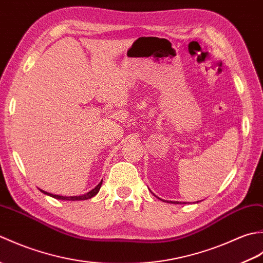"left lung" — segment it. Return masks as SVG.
<instances>
[{
	"label": "left lung",
	"instance_id": "8db88e82",
	"mask_svg": "<svg viewBox=\"0 0 263 263\" xmlns=\"http://www.w3.org/2000/svg\"><path fill=\"white\" fill-rule=\"evenodd\" d=\"M155 195V194H154ZM155 197H157V195H155ZM158 198V197H157ZM158 199H160V198H158ZM161 201H165V202H167V203H184L185 204L186 202H178V201H167V200H163V199H160Z\"/></svg>",
	"mask_w": 263,
	"mask_h": 263
}]
</instances>
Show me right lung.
Listing matches in <instances>:
<instances>
[{
	"mask_svg": "<svg viewBox=\"0 0 263 263\" xmlns=\"http://www.w3.org/2000/svg\"><path fill=\"white\" fill-rule=\"evenodd\" d=\"M102 184H103V181H100L98 185H97L96 187H93V189L91 190V191H89L88 193H85V194H82V195H74V197H63V195L52 194V193H48V192H46V191H43V190H41V189H39V190H41L42 193L46 194V195H49V197H52V198H54V199L65 200V201H80V200H88V199H90V198L95 197V195H96V194L99 192V190H100V186H102Z\"/></svg>",
	"mask_w": 263,
	"mask_h": 263,
	"instance_id": "1",
	"label": "right lung"
}]
</instances>
